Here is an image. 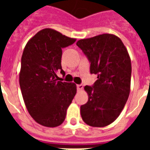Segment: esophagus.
Wrapping results in <instances>:
<instances>
[{
  "label": "esophagus",
  "mask_w": 150,
  "mask_h": 150,
  "mask_svg": "<svg viewBox=\"0 0 150 150\" xmlns=\"http://www.w3.org/2000/svg\"><path fill=\"white\" fill-rule=\"evenodd\" d=\"M82 89H83V86H82V84L77 85V90H78V91L82 90Z\"/></svg>",
  "instance_id": "obj_1"
}]
</instances>
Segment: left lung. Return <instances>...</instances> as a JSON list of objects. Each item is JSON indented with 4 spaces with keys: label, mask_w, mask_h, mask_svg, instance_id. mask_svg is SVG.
Here are the masks:
<instances>
[{
    "label": "left lung",
    "mask_w": 150,
    "mask_h": 150,
    "mask_svg": "<svg viewBox=\"0 0 150 150\" xmlns=\"http://www.w3.org/2000/svg\"><path fill=\"white\" fill-rule=\"evenodd\" d=\"M76 45L90 63L94 84L86 86L88 102L82 105V120L93 127L114 122L123 110L130 93L132 65L128 50L117 36L102 34L80 40Z\"/></svg>",
    "instance_id": "8db88e82"
}]
</instances>
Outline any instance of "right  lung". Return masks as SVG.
Listing matches in <instances>:
<instances>
[{"label":"right lung","mask_w":150,"mask_h":150,"mask_svg":"<svg viewBox=\"0 0 150 150\" xmlns=\"http://www.w3.org/2000/svg\"><path fill=\"white\" fill-rule=\"evenodd\" d=\"M75 41L54 29H44L25 47L20 88L29 114L41 125L54 128L63 123L76 93L75 83L58 81L57 75L58 71L65 75L61 68L62 49Z\"/></svg>","instance_id":"1"}]
</instances>
